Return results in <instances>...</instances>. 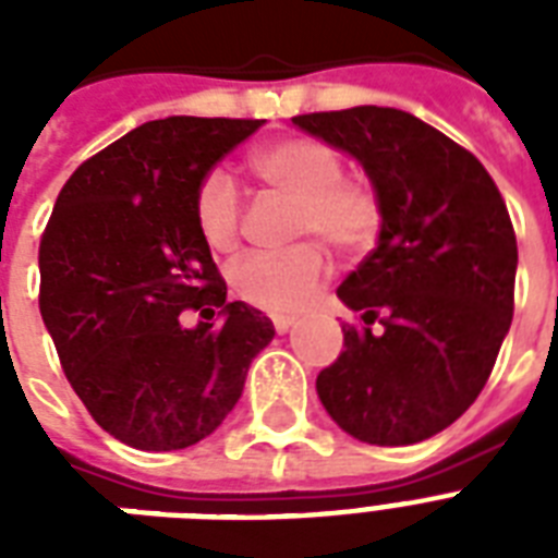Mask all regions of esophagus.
Returning <instances> with one entry per match:
<instances>
[{"label": "esophagus", "instance_id": "34e87169", "mask_svg": "<svg viewBox=\"0 0 558 558\" xmlns=\"http://www.w3.org/2000/svg\"><path fill=\"white\" fill-rule=\"evenodd\" d=\"M271 322H275V330L278 332H289L295 327V315H275Z\"/></svg>", "mask_w": 558, "mask_h": 558}]
</instances>
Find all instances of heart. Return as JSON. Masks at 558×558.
I'll list each match as a JSON object with an SVG mask.
<instances>
[{"mask_svg":"<svg viewBox=\"0 0 558 558\" xmlns=\"http://www.w3.org/2000/svg\"><path fill=\"white\" fill-rule=\"evenodd\" d=\"M263 187L295 199L292 236H318L339 254H365L381 228V202L371 182L344 173L341 153L306 135L275 138L248 153ZM193 219L214 252H231L243 231V199L226 173H208L193 193ZM330 260L306 240L283 252H254L231 269V287L266 313H298L322 289Z\"/></svg>","mask_w":558,"mask_h":558,"instance_id":"obj_1","label":"heart"}]
</instances>
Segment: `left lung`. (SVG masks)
I'll use <instances>...</instances> for the list:
<instances>
[{"label": "left lung", "mask_w": 558, "mask_h": 558, "mask_svg": "<svg viewBox=\"0 0 558 558\" xmlns=\"http://www.w3.org/2000/svg\"><path fill=\"white\" fill-rule=\"evenodd\" d=\"M362 161L381 202L379 243L339 298L344 353L315 379L327 414L373 446H411L451 425L484 390L515 306L519 245L481 161L390 107L295 116Z\"/></svg>", "instance_id": "obj_1"}]
</instances>
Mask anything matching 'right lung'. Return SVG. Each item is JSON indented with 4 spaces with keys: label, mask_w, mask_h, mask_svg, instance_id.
Wrapping results in <instances>:
<instances>
[{
    "label": "right lung",
    "mask_w": 558,
    "mask_h": 558,
    "mask_svg": "<svg viewBox=\"0 0 558 558\" xmlns=\"http://www.w3.org/2000/svg\"><path fill=\"white\" fill-rule=\"evenodd\" d=\"M254 118L147 121L74 170L39 240V313L65 379L92 420L142 451L187 449L243 393L275 327L226 301L193 219V193ZM185 308L219 328L185 331Z\"/></svg>",
    "instance_id": "1"
}]
</instances>
